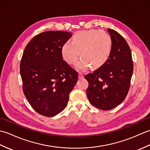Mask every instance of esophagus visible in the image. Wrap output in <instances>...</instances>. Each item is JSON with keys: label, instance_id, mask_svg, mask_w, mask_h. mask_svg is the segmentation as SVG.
Masks as SVG:
<instances>
[{"label": "esophagus", "instance_id": "34e87169", "mask_svg": "<svg viewBox=\"0 0 150 150\" xmlns=\"http://www.w3.org/2000/svg\"><path fill=\"white\" fill-rule=\"evenodd\" d=\"M84 78V75L82 73H79V79H82Z\"/></svg>", "mask_w": 150, "mask_h": 150}]
</instances>
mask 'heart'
<instances>
[{"label":"heart","instance_id":"obj_1","mask_svg":"<svg viewBox=\"0 0 150 150\" xmlns=\"http://www.w3.org/2000/svg\"><path fill=\"white\" fill-rule=\"evenodd\" d=\"M113 50L111 37L106 31L100 30L81 31L73 36L71 42L66 41L61 47L63 59L69 65L82 58L76 64L77 69L84 71L91 66L93 69L104 66L109 60Z\"/></svg>","mask_w":150,"mask_h":150}]
</instances>
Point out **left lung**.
<instances>
[{
  "instance_id": "obj_1",
  "label": "left lung",
  "mask_w": 150,
  "mask_h": 150,
  "mask_svg": "<svg viewBox=\"0 0 150 150\" xmlns=\"http://www.w3.org/2000/svg\"><path fill=\"white\" fill-rule=\"evenodd\" d=\"M108 31L113 41L109 60L102 68L85 75L89 83L86 90L88 100L93 106L103 110L113 109L125 99L133 71L128 43L116 31Z\"/></svg>"
}]
</instances>
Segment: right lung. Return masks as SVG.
<instances>
[{
	"instance_id": "obj_1",
	"label": "right lung",
	"mask_w": 150,
	"mask_h": 150,
	"mask_svg": "<svg viewBox=\"0 0 150 150\" xmlns=\"http://www.w3.org/2000/svg\"><path fill=\"white\" fill-rule=\"evenodd\" d=\"M71 33L47 31L35 36L24 49L20 63L22 90L38 113L53 117L68 104L78 73L62 59L61 47Z\"/></svg>"
}]
</instances>
